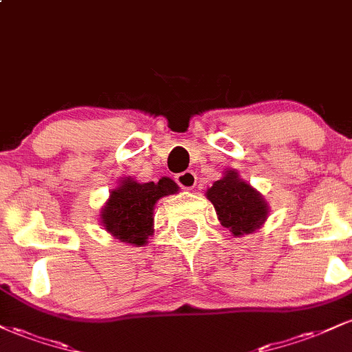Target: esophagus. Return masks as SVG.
I'll use <instances>...</instances> for the list:
<instances>
[{
	"mask_svg": "<svg viewBox=\"0 0 352 352\" xmlns=\"http://www.w3.org/2000/svg\"><path fill=\"white\" fill-rule=\"evenodd\" d=\"M175 180H177V184H179L182 188L190 190V188L195 187V184H197V175H195V173H193L192 170H187V172L179 173V175L175 177Z\"/></svg>",
	"mask_w": 352,
	"mask_h": 352,
	"instance_id": "esophagus-1",
	"label": "esophagus"
}]
</instances>
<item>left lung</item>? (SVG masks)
<instances>
[{"instance_id":"obj_1","label":"left lung","mask_w":352,"mask_h":352,"mask_svg":"<svg viewBox=\"0 0 352 352\" xmlns=\"http://www.w3.org/2000/svg\"><path fill=\"white\" fill-rule=\"evenodd\" d=\"M207 197L217 210L220 223L235 236L253 233L268 215L263 197L241 180L235 170H228L223 179L217 180L208 188Z\"/></svg>"}]
</instances>
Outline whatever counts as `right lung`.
Wrapping results in <instances>:
<instances>
[{
    "instance_id": "right-lung-1",
    "label": "right lung",
    "mask_w": 352,
    "mask_h": 352,
    "mask_svg": "<svg viewBox=\"0 0 352 352\" xmlns=\"http://www.w3.org/2000/svg\"><path fill=\"white\" fill-rule=\"evenodd\" d=\"M175 192H179L175 182L165 177L157 184H137L132 179H125L111 192V199L100 212V220L107 232L122 243L144 245L153 233V205Z\"/></svg>"
}]
</instances>
